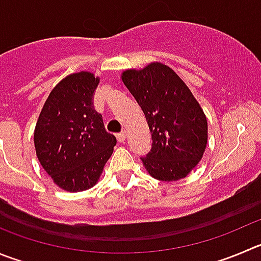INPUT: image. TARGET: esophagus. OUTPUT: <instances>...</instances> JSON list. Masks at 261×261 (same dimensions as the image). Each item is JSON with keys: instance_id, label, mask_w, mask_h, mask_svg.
<instances>
[{"instance_id": "esophagus-1", "label": "esophagus", "mask_w": 261, "mask_h": 261, "mask_svg": "<svg viewBox=\"0 0 261 261\" xmlns=\"http://www.w3.org/2000/svg\"><path fill=\"white\" fill-rule=\"evenodd\" d=\"M126 136H127V134H126L125 131H122V133L117 134V139H118V142H125V140H126Z\"/></svg>"}]
</instances>
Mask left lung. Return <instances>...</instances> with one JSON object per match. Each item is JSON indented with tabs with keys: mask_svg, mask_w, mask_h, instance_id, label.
Masks as SVG:
<instances>
[{
	"mask_svg": "<svg viewBox=\"0 0 261 261\" xmlns=\"http://www.w3.org/2000/svg\"><path fill=\"white\" fill-rule=\"evenodd\" d=\"M121 80L142 108L152 134V149L142 157L143 166L161 181L184 179L207 145V118L198 100L162 63L123 70Z\"/></svg>",
	"mask_w": 261,
	"mask_h": 261,
	"instance_id": "8db88e82",
	"label": "left lung"
}]
</instances>
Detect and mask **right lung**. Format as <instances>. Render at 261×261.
<instances>
[{
  "label": "right lung",
  "mask_w": 261,
  "mask_h": 261,
  "mask_svg": "<svg viewBox=\"0 0 261 261\" xmlns=\"http://www.w3.org/2000/svg\"><path fill=\"white\" fill-rule=\"evenodd\" d=\"M99 82L100 77L87 70L67 75L51 90L38 116L33 136L36 154L63 191L92 188L117 144L92 107Z\"/></svg>",
  "instance_id": "1"
}]
</instances>
